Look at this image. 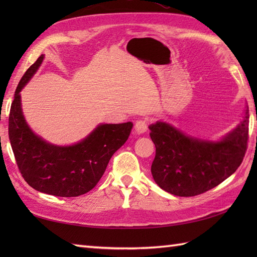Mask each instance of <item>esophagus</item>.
<instances>
[{
  "label": "esophagus",
  "instance_id": "34e87169",
  "mask_svg": "<svg viewBox=\"0 0 257 257\" xmlns=\"http://www.w3.org/2000/svg\"><path fill=\"white\" fill-rule=\"evenodd\" d=\"M135 128L136 132L138 134H144L148 129V121L146 119H138L137 121L135 122Z\"/></svg>",
  "mask_w": 257,
  "mask_h": 257
}]
</instances>
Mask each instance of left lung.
I'll return each mask as SVG.
<instances>
[{"label": "left lung", "instance_id": "8db88e82", "mask_svg": "<svg viewBox=\"0 0 257 257\" xmlns=\"http://www.w3.org/2000/svg\"><path fill=\"white\" fill-rule=\"evenodd\" d=\"M248 108L243 121L217 143L189 137L171 124L149 125L156 146L151 173L156 183L178 196L206 192L236 171L248 141Z\"/></svg>", "mask_w": 257, "mask_h": 257}]
</instances>
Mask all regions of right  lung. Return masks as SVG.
<instances>
[{"mask_svg": "<svg viewBox=\"0 0 257 257\" xmlns=\"http://www.w3.org/2000/svg\"><path fill=\"white\" fill-rule=\"evenodd\" d=\"M43 58L41 55L26 70L15 90L9 138L22 177L33 189L55 196H78L96 187L112 155L127 141L133 123L100 124L83 141L69 147L53 146L38 137L22 113L20 92Z\"/></svg>", "mask_w": 257, "mask_h": 257, "instance_id": "add662e5", "label": "right lung"}]
</instances>
